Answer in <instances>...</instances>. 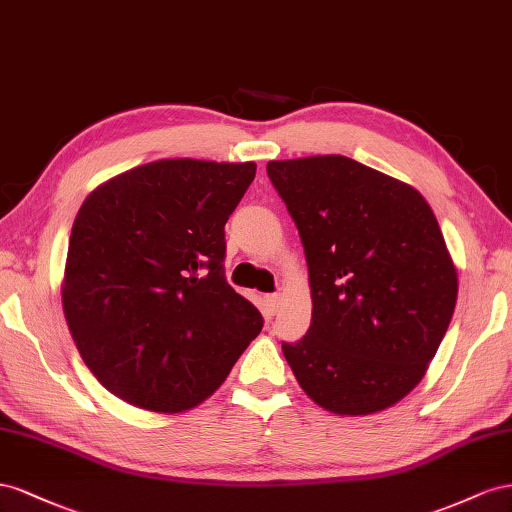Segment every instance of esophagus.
Returning <instances> with one entry per match:
<instances>
[{
    "label": "esophagus",
    "instance_id": "obj_1",
    "mask_svg": "<svg viewBox=\"0 0 512 512\" xmlns=\"http://www.w3.org/2000/svg\"><path fill=\"white\" fill-rule=\"evenodd\" d=\"M266 306H268V313L274 315L276 311H279V306H281V296H279V294L266 296Z\"/></svg>",
    "mask_w": 512,
    "mask_h": 512
}]
</instances>
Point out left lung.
<instances>
[{"instance_id": "left-lung-1", "label": "left lung", "mask_w": 512, "mask_h": 512, "mask_svg": "<svg viewBox=\"0 0 512 512\" xmlns=\"http://www.w3.org/2000/svg\"><path fill=\"white\" fill-rule=\"evenodd\" d=\"M294 218L313 298L311 328L283 354L300 388L339 416L401 401L440 347L457 304V270L414 186L328 154L270 160Z\"/></svg>"}]
</instances>
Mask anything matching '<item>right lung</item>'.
<instances>
[{
	"label": "right lung",
	"mask_w": 512,
	"mask_h": 512,
	"mask_svg": "<svg viewBox=\"0 0 512 512\" xmlns=\"http://www.w3.org/2000/svg\"><path fill=\"white\" fill-rule=\"evenodd\" d=\"M255 163L165 158L87 195L62 304L87 369L141 410H191L264 326L225 279V223Z\"/></svg>",
	"instance_id": "right-lung-1"
}]
</instances>
